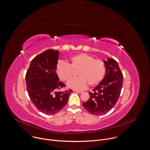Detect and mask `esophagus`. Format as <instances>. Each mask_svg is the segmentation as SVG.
Instances as JSON below:
<instances>
[{"mask_svg": "<svg viewBox=\"0 0 150 150\" xmlns=\"http://www.w3.org/2000/svg\"><path fill=\"white\" fill-rule=\"evenodd\" d=\"M74 91L76 92V93H82L83 91H80V90H74Z\"/></svg>", "mask_w": 150, "mask_h": 150, "instance_id": "esophagus-1", "label": "esophagus"}]
</instances>
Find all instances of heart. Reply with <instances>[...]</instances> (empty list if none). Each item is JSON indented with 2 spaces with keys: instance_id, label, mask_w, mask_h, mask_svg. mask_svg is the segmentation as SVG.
I'll return each instance as SVG.
<instances>
[{
  "instance_id": "obj_1",
  "label": "heart",
  "mask_w": 150,
  "mask_h": 150,
  "mask_svg": "<svg viewBox=\"0 0 150 150\" xmlns=\"http://www.w3.org/2000/svg\"><path fill=\"white\" fill-rule=\"evenodd\" d=\"M79 76L67 83V86L73 89L82 90L87 87L98 84L103 79L105 67L103 62L86 53H79L71 57L68 63H58L56 72L59 78L64 81L70 80L77 71Z\"/></svg>"
}]
</instances>
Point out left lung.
I'll list each match as a JSON object with an SVG mask.
<instances>
[{
	"label": "left lung",
	"mask_w": 150,
	"mask_h": 150,
	"mask_svg": "<svg viewBox=\"0 0 150 150\" xmlns=\"http://www.w3.org/2000/svg\"><path fill=\"white\" fill-rule=\"evenodd\" d=\"M105 67L104 79L89 92V99L83 103L91 114L101 115L111 110L120 97L122 86L123 76L118 63L113 59L103 60Z\"/></svg>",
	"instance_id": "8db88e82"
}]
</instances>
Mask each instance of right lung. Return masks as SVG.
<instances>
[{
    "label": "right lung",
    "mask_w": 150,
    "mask_h": 150,
    "mask_svg": "<svg viewBox=\"0 0 150 150\" xmlns=\"http://www.w3.org/2000/svg\"><path fill=\"white\" fill-rule=\"evenodd\" d=\"M59 51L49 49L36 56L26 74L27 91L36 108L52 115L57 113L67 103L71 90L56 91L65 86L56 73Z\"/></svg>",
    "instance_id": "obj_1"
}]
</instances>
